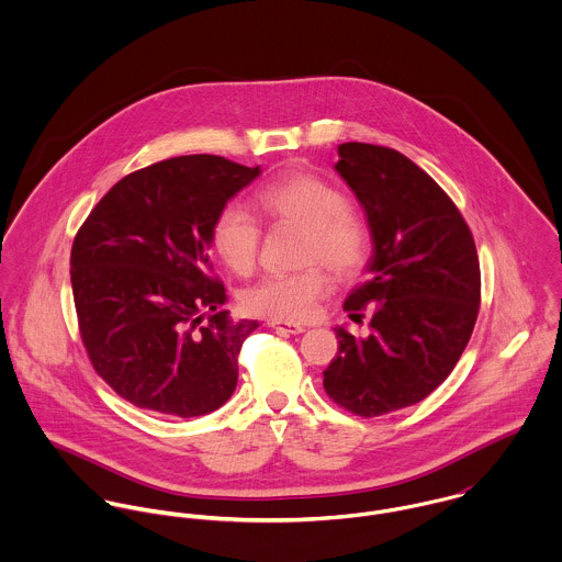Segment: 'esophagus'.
<instances>
[{
  "label": "esophagus",
  "mask_w": 562,
  "mask_h": 562,
  "mask_svg": "<svg viewBox=\"0 0 562 562\" xmlns=\"http://www.w3.org/2000/svg\"><path fill=\"white\" fill-rule=\"evenodd\" d=\"M270 328H274L279 335H299L305 330V326H299V324H283V322H268Z\"/></svg>",
  "instance_id": "1"
}]
</instances>
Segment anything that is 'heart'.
I'll return each mask as SVG.
<instances>
[{"instance_id": "obj_1", "label": "heart", "mask_w": 562, "mask_h": 562, "mask_svg": "<svg viewBox=\"0 0 562 562\" xmlns=\"http://www.w3.org/2000/svg\"><path fill=\"white\" fill-rule=\"evenodd\" d=\"M257 203L277 223H296L307 229L303 261H324L335 274H357L370 255L366 225L348 212L346 194L312 172H292L266 183ZM212 244L218 257L236 274H248L259 257L261 225L238 201L227 203L212 227ZM330 292V279L322 266L294 274H270L241 294L250 316L274 322H307Z\"/></svg>"}]
</instances>
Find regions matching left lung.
Wrapping results in <instances>:
<instances>
[{"instance_id":"1","label":"left lung","mask_w":562,"mask_h":562,"mask_svg":"<svg viewBox=\"0 0 562 562\" xmlns=\"http://www.w3.org/2000/svg\"><path fill=\"white\" fill-rule=\"evenodd\" d=\"M335 170L366 210L368 281L344 310L370 335L337 326V355L324 370L328 398L376 417L435 392L461 359L481 307V263L468 223L417 164L396 149L344 143Z\"/></svg>"}]
</instances>
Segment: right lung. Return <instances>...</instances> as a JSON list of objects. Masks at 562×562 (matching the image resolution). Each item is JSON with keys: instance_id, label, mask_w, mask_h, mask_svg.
I'll return each mask as SVG.
<instances>
[{"instance_id": "add662e5", "label": "right lung", "mask_w": 562, "mask_h": 562, "mask_svg": "<svg viewBox=\"0 0 562 562\" xmlns=\"http://www.w3.org/2000/svg\"><path fill=\"white\" fill-rule=\"evenodd\" d=\"M259 166L181 156L130 172L92 207L71 248L81 341L94 372L138 408L216 411L238 385L255 321L234 322L212 274V227Z\"/></svg>"}]
</instances>
